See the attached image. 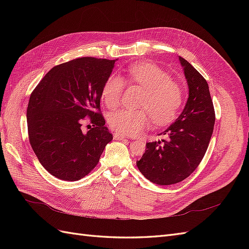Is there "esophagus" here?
I'll list each match as a JSON object with an SVG mask.
<instances>
[{"instance_id": "obj_1", "label": "esophagus", "mask_w": 249, "mask_h": 249, "mask_svg": "<svg viewBox=\"0 0 249 249\" xmlns=\"http://www.w3.org/2000/svg\"><path fill=\"white\" fill-rule=\"evenodd\" d=\"M126 137L124 136V135H123V134H119V133H114V139L115 140H124V139H125Z\"/></svg>"}]
</instances>
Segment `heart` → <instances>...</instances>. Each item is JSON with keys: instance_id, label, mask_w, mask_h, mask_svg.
I'll use <instances>...</instances> for the list:
<instances>
[{"instance_id": "obj_1", "label": "heart", "mask_w": 249, "mask_h": 249, "mask_svg": "<svg viewBox=\"0 0 249 249\" xmlns=\"http://www.w3.org/2000/svg\"><path fill=\"white\" fill-rule=\"evenodd\" d=\"M126 82L145 90L140 103L142 110L122 109L109 116L113 130L123 135H137L149 124V115L155 124H165L176 117L183 102L182 89L169 74L159 66L148 62H139L126 70ZM124 80L112 74L103 87L102 95L111 109L118 107L123 100Z\"/></svg>"}]
</instances>
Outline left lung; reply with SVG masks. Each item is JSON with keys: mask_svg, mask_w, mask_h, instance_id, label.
I'll use <instances>...</instances> for the list:
<instances>
[{"mask_svg": "<svg viewBox=\"0 0 249 249\" xmlns=\"http://www.w3.org/2000/svg\"><path fill=\"white\" fill-rule=\"evenodd\" d=\"M189 88L186 106L161 135L166 139L147 142L145 153L137 167L148 180L157 185L182 182L197 168L212 137L215 111L209 85L194 67L179 57Z\"/></svg>", "mask_w": 249, "mask_h": 249, "instance_id": "1", "label": "left lung"}]
</instances>
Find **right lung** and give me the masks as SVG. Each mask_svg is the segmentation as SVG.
Returning <instances> with one entry per match:
<instances>
[{
    "mask_svg": "<svg viewBox=\"0 0 249 249\" xmlns=\"http://www.w3.org/2000/svg\"><path fill=\"white\" fill-rule=\"evenodd\" d=\"M115 61L82 57L59 64L31 93L27 109L30 144L52 176L71 182L84 178L113 139L100 103ZM86 117L93 127L83 133Z\"/></svg>",
    "mask_w": 249,
    "mask_h": 249,
    "instance_id": "add662e5",
    "label": "right lung"
}]
</instances>
